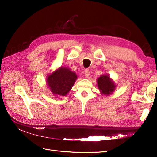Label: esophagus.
<instances>
[{
	"instance_id": "esophagus-1",
	"label": "esophagus",
	"mask_w": 157,
	"mask_h": 157,
	"mask_svg": "<svg viewBox=\"0 0 157 157\" xmlns=\"http://www.w3.org/2000/svg\"><path fill=\"white\" fill-rule=\"evenodd\" d=\"M84 75H85V77H86V78H89V75H90V71H89V70H88V69H85Z\"/></svg>"
}]
</instances>
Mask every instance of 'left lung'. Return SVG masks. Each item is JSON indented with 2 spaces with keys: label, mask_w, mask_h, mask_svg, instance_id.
I'll return each mask as SVG.
<instances>
[{
  "label": "left lung",
  "mask_w": 157,
  "mask_h": 157,
  "mask_svg": "<svg viewBox=\"0 0 157 157\" xmlns=\"http://www.w3.org/2000/svg\"><path fill=\"white\" fill-rule=\"evenodd\" d=\"M98 86L103 94L109 95L115 89V85L108 75H102L98 78Z\"/></svg>",
  "instance_id": "8db88e82"
}]
</instances>
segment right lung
<instances>
[{
  "mask_svg": "<svg viewBox=\"0 0 157 157\" xmlns=\"http://www.w3.org/2000/svg\"><path fill=\"white\" fill-rule=\"evenodd\" d=\"M77 79L75 73L68 68L61 67L48 77V85L53 94L66 95L70 91Z\"/></svg>",
  "mask_w": 157,
  "mask_h": 157,
  "instance_id": "add662e5",
  "label": "right lung"
}]
</instances>
